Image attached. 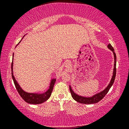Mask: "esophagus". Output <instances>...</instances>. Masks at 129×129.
I'll return each mask as SVG.
<instances>
[{
    "instance_id": "34e87169",
    "label": "esophagus",
    "mask_w": 129,
    "mask_h": 129,
    "mask_svg": "<svg viewBox=\"0 0 129 129\" xmlns=\"http://www.w3.org/2000/svg\"><path fill=\"white\" fill-rule=\"evenodd\" d=\"M65 67H66V68L67 69H69L70 68V63H66V64H65Z\"/></svg>"
}]
</instances>
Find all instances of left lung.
<instances>
[{
  "mask_svg": "<svg viewBox=\"0 0 129 129\" xmlns=\"http://www.w3.org/2000/svg\"><path fill=\"white\" fill-rule=\"evenodd\" d=\"M107 47H108L109 49H110L111 51H112L114 55V68H113V75L112 77V79L110 81V83H109L108 85L107 86V87L105 88V89L102 90L100 92H99L96 94L93 95L91 97H84L82 96H80V95L76 94V93L74 92V91L72 90V87L69 86V89H70V93H71L72 98L74 100H75L76 101L79 102V103H83V104H86V105H89V104H94V103H97L98 102L100 101L102 99H103L104 97L106 96V94L108 93V91L112 87L113 84L114 82V79H115L116 77V53L114 52L113 47L112 46V45L110 44H109L108 46H107Z\"/></svg>",
  "mask_w": 129,
  "mask_h": 129,
  "instance_id": "obj_1",
  "label": "left lung"
}]
</instances>
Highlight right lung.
Returning <instances> with one entry per match:
<instances>
[{
    "mask_svg": "<svg viewBox=\"0 0 129 129\" xmlns=\"http://www.w3.org/2000/svg\"><path fill=\"white\" fill-rule=\"evenodd\" d=\"M24 38V36L23 37V38ZM22 41V40H20V42L17 44V45L20 43V42ZM13 58H12V76L13 80L15 83V87L16 88L17 91L19 93V94L20 95V96L22 97L23 99L26 102H27V103L29 104H33V105H38V104H41L43 102L46 101L47 100H48V99L50 98L52 94V92L53 91V89L54 84L55 83V82L56 80V79L55 78H52L51 77L50 80V85H49V88L47 89V90L45 92L43 93H29L27 91H25L24 90L22 89V87H20V86L19 85L18 82H17V80H16L15 76L13 75Z\"/></svg>",
    "mask_w": 129,
    "mask_h": 129,
    "instance_id": "obj_1",
    "label": "right lung"
}]
</instances>
